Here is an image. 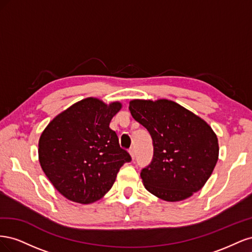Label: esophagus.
Listing matches in <instances>:
<instances>
[{"label": "esophagus", "instance_id": "34e87169", "mask_svg": "<svg viewBox=\"0 0 252 252\" xmlns=\"http://www.w3.org/2000/svg\"><path fill=\"white\" fill-rule=\"evenodd\" d=\"M129 154H130V156H131V158L133 159L135 158V149L133 147H131L130 149H129Z\"/></svg>", "mask_w": 252, "mask_h": 252}]
</instances>
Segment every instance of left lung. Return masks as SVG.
I'll use <instances>...</instances> for the list:
<instances>
[{"instance_id":"1","label":"left lung","mask_w":252,"mask_h":252,"mask_svg":"<svg viewBox=\"0 0 252 252\" xmlns=\"http://www.w3.org/2000/svg\"><path fill=\"white\" fill-rule=\"evenodd\" d=\"M132 118L147 129L154 157L141 171L144 186L164 201L178 202L205 185L219 158V143L200 117L169 100H132Z\"/></svg>"}]
</instances>
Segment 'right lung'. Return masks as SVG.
Masks as SVG:
<instances>
[{
  "mask_svg": "<svg viewBox=\"0 0 252 252\" xmlns=\"http://www.w3.org/2000/svg\"><path fill=\"white\" fill-rule=\"evenodd\" d=\"M120 102L87 97L53 119L39 141V161L46 177L66 199L94 203L108 192L120 168L131 161L120 147L111 119Z\"/></svg>",
  "mask_w": 252,
  "mask_h": 252,
  "instance_id": "add662e5",
  "label": "right lung"
}]
</instances>
